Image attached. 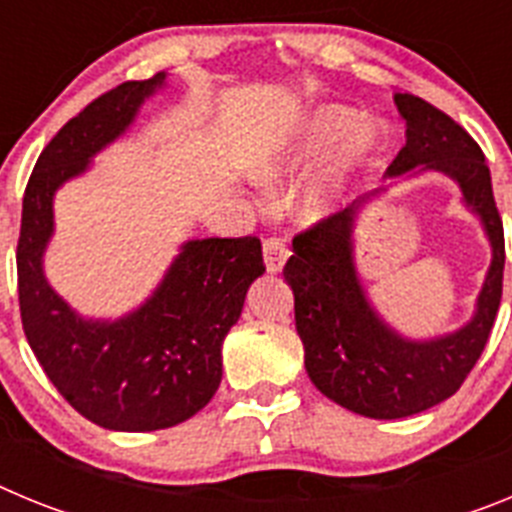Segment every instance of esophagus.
<instances>
[{
  "mask_svg": "<svg viewBox=\"0 0 512 512\" xmlns=\"http://www.w3.org/2000/svg\"><path fill=\"white\" fill-rule=\"evenodd\" d=\"M289 256V248L284 238H266L264 241V264L269 274H279Z\"/></svg>",
  "mask_w": 512,
  "mask_h": 512,
  "instance_id": "esophagus-1",
  "label": "esophagus"
}]
</instances>
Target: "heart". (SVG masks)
<instances>
[{
    "mask_svg": "<svg viewBox=\"0 0 512 512\" xmlns=\"http://www.w3.org/2000/svg\"><path fill=\"white\" fill-rule=\"evenodd\" d=\"M343 143H348L346 153L351 158L364 156L366 151H372L382 143V125L374 120L361 122L359 112L343 107V104L318 107L300 122L295 133H289L282 143L256 158L253 174L261 184L274 187V184L287 182L300 171H305L307 166L318 164L320 158L341 148ZM338 187H341V171L338 169H330L328 174L307 184L300 197V205H297L302 220H307V223L323 220L333 210Z\"/></svg>",
    "mask_w": 512,
    "mask_h": 512,
    "instance_id": "obj_1",
    "label": "heart"
}]
</instances>
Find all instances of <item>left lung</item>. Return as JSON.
I'll return each mask as SVG.
<instances>
[{
    "label": "left lung",
    "mask_w": 512,
    "mask_h": 512,
    "mask_svg": "<svg viewBox=\"0 0 512 512\" xmlns=\"http://www.w3.org/2000/svg\"><path fill=\"white\" fill-rule=\"evenodd\" d=\"M405 117V146L384 179L436 171L459 187L461 202L479 217L492 248L474 315L461 328L410 338L372 305L356 266V220L379 187L292 241L284 279L295 295L297 336L305 346L310 382L341 408L374 420H397L449 400L485 351L503 297L505 238L492 197L485 153L467 130L413 94H395Z\"/></svg>",
    "instance_id": "obj_1"
}]
</instances>
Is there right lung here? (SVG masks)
Masks as SVG:
<instances>
[{
    "label": "right lung",
    "instance_id": "add662e5",
    "mask_svg": "<svg viewBox=\"0 0 512 512\" xmlns=\"http://www.w3.org/2000/svg\"><path fill=\"white\" fill-rule=\"evenodd\" d=\"M164 87L161 71L87 104L43 148L22 197L17 287L27 343L71 408L110 431L171 428L205 408L223 379L225 336L266 271L253 235L187 241L153 295L115 320L84 318L45 277L56 192L89 171Z\"/></svg>",
    "mask_w": 512,
    "mask_h": 512
}]
</instances>
